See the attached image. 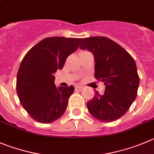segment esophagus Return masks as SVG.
<instances>
[{
	"mask_svg": "<svg viewBox=\"0 0 154 154\" xmlns=\"http://www.w3.org/2000/svg\"><path fill=\"white\" fill-rule=\"evenodd\" d=\"M84 89V87H81V86H76L75 87V90L76 91H80Z\"/></svg>",
	"mask_w": 154,
	"mask_h": 154,
	"instance_id": "esophagus-1",
	"label": "esophagus"
}]
</instances>
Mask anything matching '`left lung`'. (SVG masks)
<instances>
[{"mask_svg":"<svg viewBox=\"0 0 154 154\" xmlns=\"http://www.w3.org/2000/svg\"><path fill=\"white\" fill-rule=\"evenodd\" d=\"M80 48L94 56V76L104 82V94L96 91L87 103L90 114L103 122L116 121L124 116L137 97L139 76L133 57L110 38L94 36L81 40Z\"/></svg>","mask_w":154,"mask_h":154,"instance_id":"left-lung-1","label":"left lung"}]
</instances>
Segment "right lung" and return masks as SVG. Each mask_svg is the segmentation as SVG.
Returning a JSON list of instances; mask_svg holds the SVG:
<instances>
[{"label": "right lung", "mask_w": 154, "mask_h": 154, "mask_svg": "<svg viewBox=\"0 0 154 154\" xmlns=\"http://www.w3.org/2000/svg\"><path fill=\"white\" fill-rule=\"evenodd\" d=\"M80 41L77 38H45L23 57L17 73V95L23 107L38 122L51 123L64 115L74 87L57 88L54 74L62 69Z\"/></svg>", "instance_id": "obj_1"}]
</instances>
